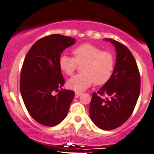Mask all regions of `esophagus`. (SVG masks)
<instances>
[{"mask_svg": "<svg viewBox=\"0 0 154 154\" xmlns=\"http://www.w3.org/2000/svg\"><path fill=\"white\" fill-rule=\"evenodd\" d=\"M81 95V93H79V92H75V97H79Z\"/></svg>", "mask_w": 154, "mask_h": 154, "instance_id": "34e87169", "label": "esophagus"}]
</instances>
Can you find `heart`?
<instances>
[{"instance_id": "obj_1", "label": "heart", "mask_w": 154, "mask_h": 154, "mask_svg": "<svg viewBox=\"0 0 154 154\" xmlns=\"http://www.w3.org/2000/svg\"><path fill=\"white\" fill-rule=\"evenodd\" d=\"M73 54L74 58L61 54L59 59L60 69L68 75L73 74L78 64L85 63L82 67L83 73L75 75L68 81L70 89L84 91L94 82L97 85H104L111 79L115 63L112 54L89 43L78 46Z\"/></svg>"}]
</instances>
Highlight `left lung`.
<instances>
[{
	"label": "left lung",
	"mask_w": 154,
	"mask_h": 154,
	"mask_svg": "<svg viewBox=\"0 0 154 154\" xmlns=\"http://www.w3.org/2000/svg\"><path fill=\"white\" fill-rule=\"evenodd\" d=\"M116 50V63L112 75L97 93H93L89 108L93 122L103 130L122 125L133 112L140 93V74L134 58L126 46L112 39ZM108 97L102 99L101 95Z\"/></svg>",
	"instance_id": "8db88e82"
}]
</instances>
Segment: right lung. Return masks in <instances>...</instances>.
<instances>
[{
	"instance_id": "right-lung-1",
	"label": "right lung",
	"mask_w": 154,
	"mask_h": 154,
	"mask_svg": "<svg viewBox=\"0 0 154 154\" xmlns=\"http://www.w3.org/2000/svg\"><path fill=\"white\" fill-rule=\"evenodd\" d=\"M75 43V39L66 36H47L34 44L24 60L21 95L29 115L41 125L54 127L66 117L75 93L61 88L65 81L59 59L65 49ZM58 91L57 95H53Z\"/></svg>"
}]
</instances>
